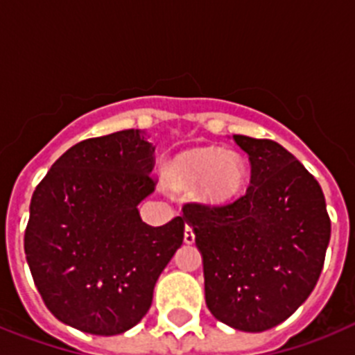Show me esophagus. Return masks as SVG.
<instances>
[{"label":"esophagus","instance_id":"34e87169","mask_svg":"<svg viewBox=\"0 0 355 355\" xmlns=\"http://www.w3.org/2000/svg\"><path fill=\"white\" fill-rule=\"evenodd\" d=\"M193 241H196L193 229H192V225L187 224V227H184V243H193Z\"/></svg>","mask_w":355,"mask_h":355}]
</instances>
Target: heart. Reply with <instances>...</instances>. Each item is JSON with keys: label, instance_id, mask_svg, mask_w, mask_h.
I'll use <instances>...</instances> for the list:
<instances>
[{"label": "heart", "instance_id": "obj_1", "mask_svg": "<svg viewBox=\"0 0 355 355\" xmlns=\"http://www.w3.org/2000/svg\"><path fill=\"white\" fill-rule=\"evenodd\" d=\"M168 183L178 188L196 187V196L209 205H220L241 192L247 180L245 159L234 150L213 147L188 149L167 165Z\"/></svg>", "mask_w": 355, "mask_h": 355}]
</instances>
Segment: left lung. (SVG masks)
I'll list each match as a JSON object with an SVG mask.
<instances>
[{
  "label": "left lung",
  "instance_id": "1",
  "mask_svg": "<svg viewBox=\"0 0 355 355\" xmlns=\"http://www.w3.org/2000/svg\"><path fill=\"white\" fill-rule=\"evenodd\" d=\"M249 155L250 187L224 206L188 202L205 265L206 306L238 331L261 332L293 315L324 268L331 218L318 181L274 140L233 135Z\"/></svg>",
  "mask_w": 355,
  "mask_h": 355
}]
</instances>
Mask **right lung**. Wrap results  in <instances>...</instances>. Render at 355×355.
I'll use <instances>...</instances> for the list:
<instances>
[{"mask_svg":"<svg viewBox=\"0 0 355 355\" xmlns=\"http://www.w3.org/2000/svg\"><path fill=\"white\" fill-rule=\"evenodd\" d=\"M155 147L140 130L83 140L37 184L24 252L44 304L78 331L114 336L149 311L180 249L184 216L159 227L137 206L155 192Z\"/></svg>","mask_w":355,"mask_h":355,"instance_id":"right-lung-1","label":"right lung"}]
</instances>
